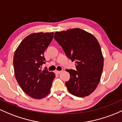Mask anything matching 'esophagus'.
<instances>
[{"label":"esophagus","instance_id":"esophagus-1","mask_svg":"<svg viewBox=\"0 0 122 122\" xmlns=\"http://www.w3.org/2000/svg\"><path fill=\"white\" fill-rule=\"evenodd\" d=\"M56 73H57V74H60V73H61L62 71H56Z\"/></svg>","mask_w":122,"mask_h":122}]
</instances>
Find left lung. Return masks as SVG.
I'll return each mask as SVG.
<instances>
[{"label": "left lung", "mask_w": 122, "mask_h": 122, "mask_svg": "<svg viewBox=\"0 0 122 122\" xmlns=\"http://www.w3.org/2000/svg\"><path fill=\"white\" fill-rule=\"evenodd\" d=\"M54 37L66 56L75 61L76 71L66 69L70 80L65 83L73 96H89L98 85L104 66V57L100 43L92 33L73 28L56 32Z\"/></svg>", "instance_id": "left-lung-1"}]
</instances>
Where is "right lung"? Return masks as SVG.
<instances>
[{"mask_svg":"<svg viewBox=\"0 0 122 122\" xmlns=\"http://www.w3.org/2000/svg\"><path fill=\"white\" fill-rule=\"evenodd\" d=\"M54 32L33 33L24 39L14 54V75L22 90L34 99L46 97L50 92L54 72L42 71L44 52L53 38Z\"/></svg>","mask_w":122,"mask_h":122,"instance_id":"add662e5","label":"right lung"}]
</instances>
